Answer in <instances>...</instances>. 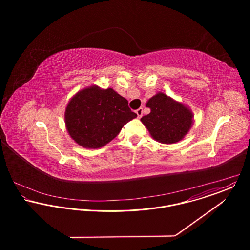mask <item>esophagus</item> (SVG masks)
I'll list each match as a JSON object with an SVG mask.
<instances>
[{
    "instance_id": "obj_1",
    "label": "esophagus",
    "mask_w": 250,
    "mask_h": 250,
    "mask_svg": "<svg viewBox=\"0 0 250 250\" xmlns=\"http://www.w3.org/2000/svg\"><path fill=\"white\" fill-rule=\"evenodd\" d=\"M136 113L138 114V117L139 118H141L142 116H143V107H140V108H138L137 110H136Z\"/></svg>"
}]
</instances>
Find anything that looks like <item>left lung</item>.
<instances>
[{
    "label": "left lung",
    "mask_w": 250,
    "mask_h": 250,
    "mask_svg": "<svg viewBox=\"0 0 250 250\" xmlns=\"http://www.w3.org/2000/svg\"><path fill=\"white\" fill-rule=\"evenodd\" d=\"M146 107L150 113L141 118L151 137L161 143L173 144L182 141L193 124L191 109L164 92L151 97Z\"/></svg>",
    "instance_id": "1"
}]
</instances>
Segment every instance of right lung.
<instances>
[{
  "instance_id": "1",
  "label": "right lung",
  "mask_w": 250,
  "mask_h": 250,
  "mask_svg": "<svg viewBox=\"0 0 250 250\" xmlns=\"http://www.w3.org/2000/svg\"><path fill=\"white\" fill-rule=\"evenodd\" d=\"M137 117L128 101L112 88L91 85L78 91L68 102L64 121L72 140L82 147L97 149L111 142L130 120Z\"/></svg>"
}]
</instances>
